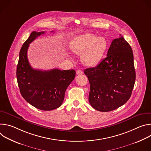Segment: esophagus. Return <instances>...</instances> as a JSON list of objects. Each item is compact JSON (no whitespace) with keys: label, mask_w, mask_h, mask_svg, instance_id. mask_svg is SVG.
I'll return each instance as SVG.
<instances>
[{"label":"esophagus","mask_w":151,"mask_h":151,"mask_svg":"<svg viewBox=\"0 0 151 151\" xmlns=\"http://www.w3.org/2000/svg\"><path fill=\"white\" fill-rule=\"evenodd\" d=\"M76 75H82V74H83V71L82 70H76Z\"/></svg>","instance_id":"34e87169"}]
</instances>
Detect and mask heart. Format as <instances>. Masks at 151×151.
Returning <instances> with one entry per match:
<instances>
[{
    "label": "heart",
    "instance_id": "b5f03b06",
    "mask_svg": "<svg viewBox=\"0 0 151 151\" xmlns=\"http://www.w3.org/2000/svg\"><path fill=\"white\" fill-rule=\"evenodd\" d=\"M106 40L103 36L87 33L76 36L70 44L71 50L76 54H82V63L92 66L100 61L106 48Z\"/></svg>",
    "mask_w": 151,
    "mask_h": 151
}]
</instances>
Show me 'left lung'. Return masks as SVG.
Listing matches in <instances>:
<instances>
[{
	"label": "left lung",
	"instance_id": "1",
	"mask_svg": "<svg viewBox=\"0 0 151 151\" xmlns=\"http://www.w3.org/2000/svg\"><path fill=\"white\" fill-rule=\"evenodd\" d=\"M84 73L90 82L88 100L93 108L100 112L118 108L130 99L136 80L130 45L121 35L114 39L107 57Z\"/></svg>",
	"mask_w": 151,
	"mask_h": 151
}]
</instances>
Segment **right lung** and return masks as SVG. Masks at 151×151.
<instances>
[{"instance_id":"add662e5","label":"right lung","mask_w":151,"mask_h":151,"mask_svg":"<svg viewBox=\"0 0 151 151\" xmlns=\"http://www.w3.org/2000/svg\"><path fill=\"white\" fill-rule=\"evenodd\" d=\"M53 32V31L52 32ZM44 32H32L21 47L17 68V78L21 96L36 108L52 111L60 107L66 90L75 77L74 70L33 69L28 61L29 44Z\"/></svg>"}]
</instances>
